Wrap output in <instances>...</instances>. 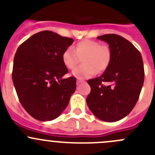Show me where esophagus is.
<instances>
[{
  "mask_svg": "<svg viewBox=\"0 0 155 155\" xmlns=\"http://www.w3.org/2000/svg\"><path fill=\"white\" fill-rule=\"evenodd\" d=\"M81 82H82V80H81V79H77V82H76V83H77V85H79V84L81 83Z\"/></svg>",
  "mask_w": 155,
  "mask_h": 155,
  "instance_id": "obj_1",
  "label": "esophagus"
}]
</instances>
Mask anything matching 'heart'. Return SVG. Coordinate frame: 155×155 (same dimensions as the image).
<instances>
[{"label": "heart", "mask_w": 155, "mask_h": 155, "mask_svg": "<svg viewBox=\"0 0 155 155\" xmlns=\"http://www.w3.org/2000/svg\"><path fill=\"white\" fill-rule=\"evenodd\" d=\"M81 59L84 64L75 69L72 74L79 79H87L96 70L101 72L107 68L111 59L110 48L97 41L85 40L78 43L75 48H67L62 55L64 64L69 70H73Z\"/></svg>", "instance_id": "heart-1"}]
</instances>
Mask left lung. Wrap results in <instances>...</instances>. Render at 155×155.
Returning <instances> with one entry per match:
<instances>
[{"instance_id": "8db88e82", "label": "left lung", "mask_w": 155, "mask_h": 155, "mask_svg": "<svg viewBox=\"0 0 155 155\" xmlns=\"http://www.w3.org/2000/svg\"><path fill=\"white\" fill-rule=\"evenodd\" d=\"M109 44L111 59L101 76L89 79L91 92L86 102L100 120L115 122L126 117L135 107L144 82L143 58L130 41L115 34L97 37ZM104 82L108 86H104Z\"/></svg>"}]
</instances>
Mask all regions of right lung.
<instances>
[{"label":"right lung","mask_w":155,"mask_h":155,"mask_svg":"<svg viewBox=\"0 0 155 155\" xmlns=\"http://www.w3.org/2000/svg\"><path fill=\"white\" fill-rule=\"evenodd\" d=\"M74 40L50 31L29 37L18 46L13 61L12 82L20 103L30 115L42 121L55 119L68 107L76 87L62 55Z\"/></svg>","instance_id":"right-lung-1"}]
</instances>
